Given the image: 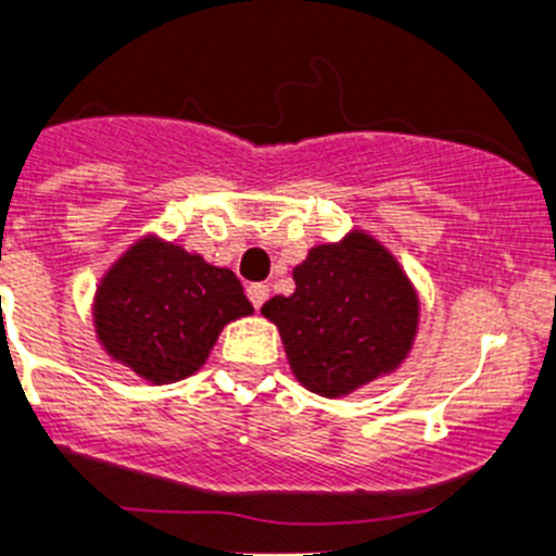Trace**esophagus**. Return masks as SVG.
<instances>
[{
    "instance_id": "1",
    "label": "esophagus",
    "mask_w": 556,
    "mask_h": 556,
    "mask_svg": "<svg viewBox=\"0 0 556 556\" xmlns=\"http://www.w3.org/2000/svg\"><path fill=\"white\" fill-rule=\"evenodd\" d=\"M247 295H249V302L254 304V309H261L263 304L268 302V285H263V282L247 285Z\"/></svg>"
}]
</instances>
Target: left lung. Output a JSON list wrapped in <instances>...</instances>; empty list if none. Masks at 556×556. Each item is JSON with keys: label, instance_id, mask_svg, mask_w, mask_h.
Wrapping results in <instances>:
<instances>
[{"label": "left lung", "instance_id": "left-lung-1", "mask_svg": "<svg viewBox=\"0 0 556 556\" xmlns=\"http://www.w3.org/2000/svg\"><path fill=\"white\" fill-rule=\"evenodd\" d=\"M293 295H274L277 324L302 387L342 397L395 370L412 351L419 299L397 261L367 232L309 249L293 268Z\"/></svg>", "mask_w": 556, "mask_h": 556}]
</instances>
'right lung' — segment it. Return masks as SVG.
Segmentation results:
<instances>
[{
  "mask_svg": "<svg viewBox=\"0 0 556 556\" xmlns=\"http://www.w3.org/2000/svg\"><path fill=\"white\" fill-rule=\"evenodd\" d=\"M92 315L112 359L144 381L173 383L200 370L219 331L252 315V304L230 268L150 236L109 268Z\"/></svg>",
  "mask_w": 556,
  "mask_h": 556,
  "instance_id": "add662e5",
  "label": "right lung"
}]
</instances>
